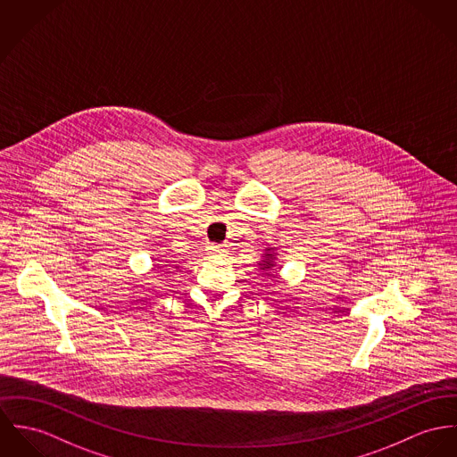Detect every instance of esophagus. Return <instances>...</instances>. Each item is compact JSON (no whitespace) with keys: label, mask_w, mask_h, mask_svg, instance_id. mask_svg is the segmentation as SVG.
Wrapping results in <instances>:
<instances>
[{"label":"esophagus","mask_w":457,"mask_h":457,"mask_svg":"<svg viewBox=\"0 0 457 457\" xmlns=\"http://www.w3.org/2000/svg\"><path fill=\"white\" fill-rule=\"evenodd\" d=\"M208 251L213 253V255H222V253H224L222 245H210V247H208Z\"/></svg>","instance_id":"1"}]
</instances>
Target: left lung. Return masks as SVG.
<instances>
[{"instance_id": "left-lung-1", "label": "left lung", "mask_w": 457, "mask_h": 457, "mask_svg": "<svg viewBox=\"0 0 457 457\" xmlns=\"http://www.w3.org/2000/svg\"><path fill=\"white\" fill-rule=\"evenodd\" d=\"M262 257H264V259H262V262H259V264H261V270H262V271H264V270H271V268L275 266V262H273V261H275V253H273V249H268V253H264ZM264 275H266V277H270V273H264Z\"/></svg>"}]
</instances>
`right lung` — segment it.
<instances>
[{
    "mask_svg": "<svg viewBox=\"0 0 457 457\" xmlns=\"http://www.w3.org/2000/svg\"><path fill=\"white\" fill-rule=\"evenodd\" d=\"M175 268H179V266H175Z\"/></svg>",
    "mask_w": 457,
    "mask_h": 457,
    "instance_id": "1",
    "label": "right lung"
}]
</instances>
